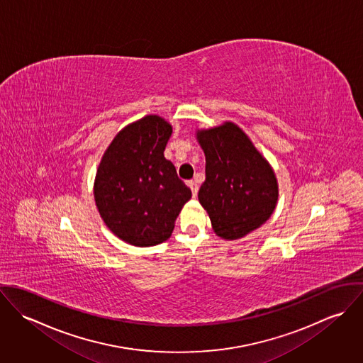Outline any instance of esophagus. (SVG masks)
<instances>
[{"label": "esophagus", "instance_id": "1", "mask_svg": "<svg viewBox=\"0 0 363 363\" xmlns=\"http://www.w3.org/2000/svg\"><path fill=\"white\" fill-rule=\"evenodd\" d=\"M187 184H189V187L191 189L193 197H196V196H197V193H199V184H197L194 180H189V182H187Z\"/></svg>", "mask_w": 363, "mask_h": 363}]
</instances>
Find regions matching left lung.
<instances>
[{
    "label": "left lung",
    "instance_id": "1",
    "mask_svg": "<svg viewBox=\"0 0 363 363\" xmlns=\"http://www.w3.org/2000/svg\"><path fill=\"white\" fill-rule=\"evenodd\" d=\"M206 154V182L199 191L213 232L235 240L259 228L278 201L275 173L236 124L199 130Z\"/></svg>",
    "mask_w": 363,
    "mask_h": 363
}]
</instances>
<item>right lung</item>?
I'll list each match as a JSON object with an SVG mask.
<instances>
[{"label": "right lung", "mask_w": 363, "mask_h": 363, "mask_svg": "<svg viewBox=\"0 0 363 363\" xmlns=\"http://www.w3.org/2000/svg\"><path fill=\"white\" fill-rule=\"evenodd\" d=\"M172 125L150 114L124 127L99 163L94 196L106 226L121 240L148 247L167 240L191 190L163 151Z\"/></svg>", "instance_id": "obj_1"}]
</instances>
